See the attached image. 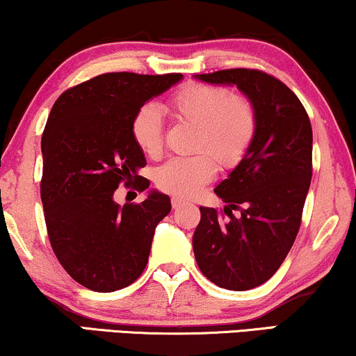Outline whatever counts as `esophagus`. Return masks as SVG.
<instances>
[{"instance_id": "1", "label": "esophagus", "mask_w": 356, "mask_h": 356, "mask_svg": "<svg viewBox=\"0 0 356 356\" xmlns=\"http://www.w3.org/2000/svg\"><path fill=\"white\" fill-rule=\"evenodd\" d=\"M183 199H179V197H172V207L173 209H178V207H181L183 206Z\"/></svg>"}]
</instances>
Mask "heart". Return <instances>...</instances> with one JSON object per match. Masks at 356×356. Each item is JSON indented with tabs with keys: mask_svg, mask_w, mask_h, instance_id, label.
Wrapping results in <instances>:
<instances>
[{
	"mask_svg": "<svg viewBox=\"0 0 356 356\" xmlns=\"http://www.w3.org/2000/svg\"><path fill=\"white\" fill-rule=\"evenodd\" d=\"M178 120L197 128L191 157L168 160L155 172V183L165 193L191 197L216 177L218 160L223 170L238 167L250 152L257 131V111L245 95H233L225 86L188 82L168 100ZM131 133L149 157L163 149V121L157 106L144 105L136 111Z\"/></svg>",
	"mask_w": 356,
	"mask_h": 356,
	"instance_id": "heart-1",
	"label": "heart"
}]
</instances>
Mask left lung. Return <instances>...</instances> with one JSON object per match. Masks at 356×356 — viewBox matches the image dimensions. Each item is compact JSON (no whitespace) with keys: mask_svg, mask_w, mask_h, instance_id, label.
<instances>
[{"mask_svg":"<svg viewBox=\"0 0 356 356\" xmlns=\"http://www.w3.org/2000/svg\"><path fill=\"white\" fill-rule=\"evenodd\" d=\"M196 77L235 84L257 111L250 152L216 188L228 206L220 212L199 207L193 236L197 266L209 280L227 290H251L275 274L298 235L313 177V129L298 97L264 71L235 67Z\"/></svg>","mask_w":356,"mask_h":356,"instance_id":"8db88e82","label":"left lung"}]
</instances>
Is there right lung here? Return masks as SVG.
I'll return each mask as SVG.
<instances>
[{
    "label": "right lung",
    "mask_w": 356,
    "mask_h": 356,
    "mask_svg": "<svg viewBox=\"0 0 356 356\" xmlns=\"http://www.w3.org/2000/svg\"><path fill=\"white\" fill-rule=\"evenodd\" d=\"M181 74L106 72L63 92L42 134L40 196L53 252L86 289L108 293L139 279L155 227L170 197L152 191L140 204L115 202L121 183L145 191L150 181L131 123L140 106Z\"/></svg>",
    "instance_id": "1"
}]
</instances>
